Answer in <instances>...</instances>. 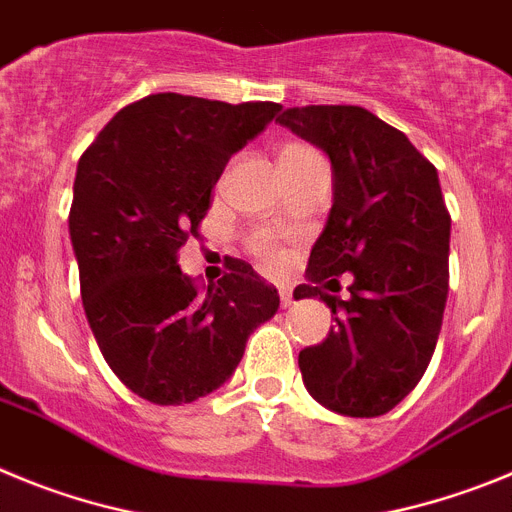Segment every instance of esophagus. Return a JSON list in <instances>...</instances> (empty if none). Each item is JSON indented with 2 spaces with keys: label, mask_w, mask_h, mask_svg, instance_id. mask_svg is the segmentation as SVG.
Returning a JSON list of instances; mask_svg holds the SVG:
<instances>
[{
  "label": "esophagus",
  "mask_w": 512,
  "mask_h": 512,
  "mask_svg": "<svg viewBox=\"0 0 512 512\" xmlns=\"http://www.w3.org/2000/svg\"><path fill=\"white\" fill-rule=\"evenodd\" d=\"M279 300H282V307H289L292 302H295V297H292V287H289V284H282V287H279Z\"/></svg>",
  "instance_id": "1"
}]
</instances>
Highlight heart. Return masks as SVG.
<instances>
[{
  "label": "heart",
  "mask_w": 512,
  "mask_h": 512,
  "mask_svg": "<svg viewBox=\"0 0 512 512\" xmlns=\"http://www.w3.org/2000/svg\"><path fill=\"white\" fill-rule=\"evenodd\" d=\"M289 148H305V146H289ZM289 148H284V151H289ZM251 248L259 253V259L264 261L266 266H279L284 261V251L279 246H274V243H271V238L266 233L253 235Z\"/></svg>",
  "instance_id": "1"
}]
</instances>
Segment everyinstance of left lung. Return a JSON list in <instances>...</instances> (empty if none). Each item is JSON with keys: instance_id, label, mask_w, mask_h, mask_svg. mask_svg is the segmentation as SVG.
I'll list each match as a JSON object with an SVG mask.
<instances>
[{"instance_id": "8db88e82", "label": "left lung", "mask_w": 512, "mask_h": 512, "mask_svg": "<svg viewBox=\"0 0 512 512\" xmlns=\"http://www.w3.org/2000/svg\"><path fill=\"white\" fill-rule=\"evenodd\" d=\"M277 120L333 169V207L295 297H320L336 325L300 351L302 382L333 413L377 418L413 392L441 333L451 215L438 171L364 107H289ZM341 273L355 277L348 301L322 289Z\"/></svg>"}]
</instances>
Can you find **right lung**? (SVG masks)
<instances>
[{
    "mask_svg": "<svg viewBox=\"0 0 512 512\" xmlns=\"http://www.w3.org/2000/svg\"><path fill=\"white\" fill-rule=\"evenodd\" d=\"M279 110L151 94L81 153L69 215L81 302L104 361L143 400L184 405L215 392L253 328L279 310L277 289L246 261L200 292L176 259L200 235L230 156Z\"/></svg>",
    "mask_w": 512,
    "mask_h": 512,
    "instance_id": "1",
    "label": "right lung"
}]
</instances>
